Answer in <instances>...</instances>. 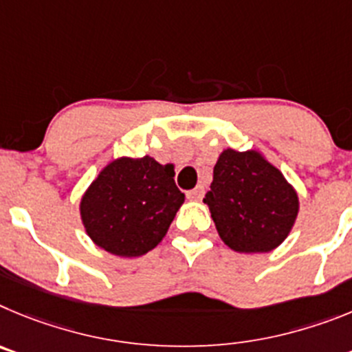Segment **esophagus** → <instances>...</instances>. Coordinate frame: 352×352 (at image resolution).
<instances>
[{"mask_svg":"<svg viewBox=\"0 0 352 352\" xmlns=\"http://www.w3.org/2000/svg\"><path fill=\"white\" fill-rule=\"evenodd\" d=\"M204 186H196L192 191L188 192V198L191 199V201H199V199L204 198Z\"/></svg>","mask_w":352,"mask_h":352,"instance_id":"obj_1","label":"esophagus"}]
</instances>
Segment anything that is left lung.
Masks as SVG:
<instances>
[{
    "label": "left lung",
    "instance_id": "1",
    "mask_svg": "<svg viewBox=\"0 0 352 352\" xmlns=\"http://www.w3.org/2000/svg\"><path fill=\"white\" fill-rule=\"evenodd\" d=\"M204 204L230 249L258 254L277 249L293 230L300 212L296 189L256 148H224Z\"/></svg>",
    "mask_w": 352,
    "mask_h": 352
}]
</instances>
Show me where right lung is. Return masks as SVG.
I'll return each mask as SVG.
<instances>
[{"instance_id":"right-lung-1","label":"right lung","mask_w":352,"mask_h":352,"mask_svg":"<svg viewBox=\"0 0 352 352\" xmlns=\"http://www.w3.org/2000/svg\"><path fill=\"white\" fill-rule=\"evenodd\" d=\"M173 164L154 157H117L98 173L80 198L84 230L100 249L138 258L164 239L186 195Z\"/></svg>"}]
</instances>
